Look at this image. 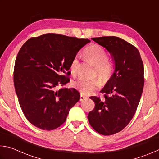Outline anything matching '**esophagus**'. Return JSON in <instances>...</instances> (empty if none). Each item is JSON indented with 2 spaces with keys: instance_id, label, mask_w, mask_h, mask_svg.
<instances>
[{
  "instance_id": "34e87169",
  "label": "esophagus",
  "mask_w": 159,
  "mask_h": 159,
  "mask_svg": "<svg viewBox=\"0 0 159 159\" xmlns=\"http://www.w3.org/2000/svg\"><path fill=\"white\" fill-rule=\"evenodd\" d=\"M85 99H87V98H86V97H85V96H83V95H80V101H83V100H85Z\"/></svg>"
}]
</instances>
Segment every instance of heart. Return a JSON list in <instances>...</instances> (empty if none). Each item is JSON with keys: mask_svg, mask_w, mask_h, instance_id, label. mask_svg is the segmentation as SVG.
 Here are the masks:
<instances>
[{"mask_svg": "<svg viewBox=\"0 0 159 159\" xmlns=\"http://www.w3.org/2000/svg\"><path fill=\"white\" fill-rule=\"evenodd\" d=\"M84 54L89 62L95 66V75L102 80H107L111 76L113 71V64L107 60V53L103 48L97 44H93L85 48ZM79 63V56L76 55L72 59L70 69L72 73L76 72ZM74 87L83 95H88L93 91L98 89L99 83L98 80H88L78 79L72 83Z\"/></svg>", "mask_w": 159, "mask_h": 159, "instance_id": "obj_1", "label": "heart"}]
</instances>
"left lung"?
<instances>
[{
	"mask_svg": "<svg viewBox=\"0 0 159 159\" xmlns=\"http://www.w3.org/2000/svg\"><path fill=\"white\" fill-rule=\"evenodd\" d=\"M92 40L111 54L115 71L100 91L104 98H90L95 105L88 119L98 133L111 135L125 128L135 114L144 84V65L139 50L120 38L102 36Z\"/></svg>",
	"mask_w": 159,
	"mask_h": 159,
	"instance_id": "1",
	"label": "left lung"
}]
</instances>
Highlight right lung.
<instances>
[{
  "mask_svg": "<svg viewBox=\"0 0 159 159\" xmlns=\"http://www.w3.org/2000/svg\"><path fill=\"white\" fill-rule=\"evenodd\" d=\"M89 42L46 34L31 38L21 46L15 63L14 85L21 109L31 124L52 130L65 122L80 93L74 88H56L69 81L72 59Z\"/></svg>",
  "mask_w": 159,
  "mask_h": 159,
  "instance_id": "1",
  "label": "right lung"
}]
</instances>
